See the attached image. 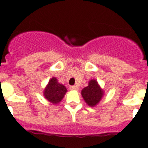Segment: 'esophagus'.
Wrapping results in <instances>:
<instances>
[{
	"label": "esophagus",
	"mask_w": 148,
	"mask_h": 148,
	"mask_svg": "<svg viewBox=\"0 0 148 148\" xmlns=\"http://www.w3.org/2000/svg\"><path fill=\"white\" fill-rule=\"evenodd\" d=\"M70 90H78V86H70Z\"/></svg>",
	"instance_id": "obj_1"
}]
</instances>
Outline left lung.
Wrapping results in <instances>:
<instances>
[{"mask_svg":"<svg viewBox=\"0 0 148 148\" xmlns=\"http://www.w3.org/2000/svg\"><path fill=\"white\" fill-rule=\"evenodd\" d=\"M82 95L86 103L90 107H93L100 101L103 95V90L100 88L96 81L91 80L88 86L82 90Z\"/></svg>","mask_w":148,"mask_h":148,"instance_id":"obj_1","label":"left lung"}]
</instances>
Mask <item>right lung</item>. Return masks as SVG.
I'll list each match as a JSON object with an SVG mask.
<instances>
[{
	"label": "right lung",
	"instance_id": "add662e5",
	"mask_svg": "<svg viewBox=\"0 0 148 148\" xmlns=\"http://www.w3.org/2000/svg\"><path fill=\"white\" fill-rule=\"evenodd\" d=\"M66 89L63 84L58 82L56 78H53L49 82L44 90V96L53 104H58L64 98Z\"/></svg>",
	"mask_w": 148,
	"mask_h": 148
}]
</instances>
